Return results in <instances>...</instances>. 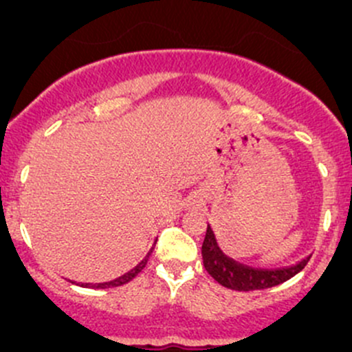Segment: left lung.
Masks as SVG:
<instances>
[{"mask_svg":"<svg viewBox=\"0 0 352 352\" xmlns=\"http://www.w3.org/2000/svg\"><path fill=\"white\" fill-rule=\"evenodd\" d=\"M201 258H204L205 270L221 286L234 291H255L279 286V284L289 280L291 277L305 269L309 256L291 267H283V269H255V267L229 258L219 248L214 231L210 226H207V234H205L204 245H201Z\"/></svg>","mask_w":352,"mask_h":352,"instance_id":"left-lung-1","label":"left lung"}]
</instances>
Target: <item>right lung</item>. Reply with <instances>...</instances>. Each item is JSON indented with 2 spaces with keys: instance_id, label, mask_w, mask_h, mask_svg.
<instances>
[{
  "instance_id": "obj_1",
  "label": "right lung",
  "mask_w": 352,
  "mask_h": 352,
  "mask_svg": "<svg viewBox=\"0 0 352 352\" xmlns=\"http://www.w3.org/2000/svg\"><path fill=\"white\" fill-rule=\"evenodd\" d=\"M151 253H152V250H151V252L147 253V256H145V258L142 260V262L138 263L137 267H133V269H131L130 272L123 274V276L118 277V279L109 280V283H99V284H89V283H85V284H78V286H83V287H92V289H107V287H118V286H123V284L130 283V280L133 279V277H137L138 274L142 272V269H144V267L147 265V260H148V255H151Z\"/></svg>"
}]
</instances>
